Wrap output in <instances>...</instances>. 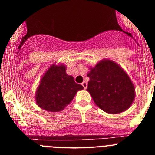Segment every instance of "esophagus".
I'll list each match as a JSON object with an SVG mask.
<instances>
[{
	"mask_svg": "<svg viewBox=\"0 0 155 155\" xmlns=\"http://www.w3.org/2000/svg\"><path fill=\"white\" fill-rule=\"evenodd\" d=\"M82 86H83V87H84V89H86V88H87V82H85V81H84L83 82V83H82Z\"/></svg>",
	"mask_w": 155,
	"mask_h": 155,
	"instance_id": "obj_1",
	"label": "esophagus"
}]
</instances>
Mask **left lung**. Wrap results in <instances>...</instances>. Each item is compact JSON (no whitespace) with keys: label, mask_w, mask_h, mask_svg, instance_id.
Returning a JSON list of instances; mask_svg holds the SVG:
<instances>
[{"label":"left lung","mask_w":155,"mask_h":155,"mask_svg":"<svg viewBox=\"0 0 155 155\" xmlns=\"http://www.w3.org/2000/svg\"><path fill=\"white\" fill-rule=\"evenodd\" d=\"M87 91L104 112L117 114L127 110L135 98L134 84L117 64L103 60L87 74Z\"/></svg>","instance_id":"left-lung-1"}]
</instances>
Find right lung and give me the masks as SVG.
<instances>
[{"label":"right lung","mask_w":155,"mask_h":155,"mask_svg":"<svg viewBox=\"0 0 155 155\" xmlns=\"http://www.w3.org/2000/svg\"><path fill=\"white\" fill-rule=\"evenodd\" d=\"M84 88L66 74L64 65L51 66L43 75L35 94L36 103L48 112H60L68 105L77 91Z\"/></svg>","instance_id":"right-lung-1"}]
</instances>
